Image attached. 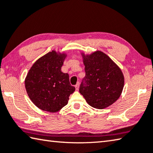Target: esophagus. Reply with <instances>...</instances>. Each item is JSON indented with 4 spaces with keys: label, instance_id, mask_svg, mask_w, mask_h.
I'll list each match as a JSON object with an SVG mask.
<instances>
[{
    "label": "esophagus",
    "instance_id": "34e87169",
    "mask_svg": "<svg viewBox=\"0 0 153 153\" xmlns=\"http://www.w3.org/2000/svg\"><path fill=\"white\" fill-rule=\"evenodd\" d=\"M75 87H76V90H79V82H77V84L75 85Z\"/></svg>",
    "mask_w": 153,
    "mask_h": 153
}]
</instances>
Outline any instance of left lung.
<instances>
[{"mask_svg": "<svg viewBox=\"0 0 153 153\" xmlns=\"http://www.w3.org/2000/svg\"><path fill=\"white\" fill-rule=\"evenodd\" d=\"M82 55L85 76L80 85L79 93L91 107L104 109L114 103L120 96L124 84L123 72L100 51Z\"/></svg>", "mask_w": 153, "mask_h": 153, "instance_id": "8db88e82", "label": "left lung"}]
</instances>
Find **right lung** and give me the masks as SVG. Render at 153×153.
<instances>
[{
	"label": "right lung",
	"mask_w": 153,
	"mask_h": 153,
	"mask_svg": "<svg viewBox=\"0 0 153 153\" xmlns=\"http://www.w3.org/2000/svg\"><path fill=\"white\" fill-rule=\"evenodd\" d=\"M67 55L49 52L35 62L25 80L27 94L36 106L56 112L68 104L69 96L76 90L69 83L68 74L62 67Z\"/></svg>",
	"instance_id": "1"
}]
</instances>
